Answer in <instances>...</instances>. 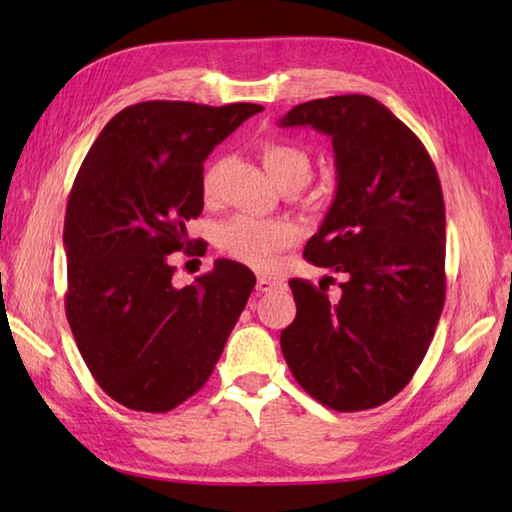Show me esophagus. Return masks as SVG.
<instances>
[{"instance_id":"34e87169","label":"esophagus","mask_w":512,"mask_h":512,"mask_svg":"<svg viewBox=\"0 0 512 512\" xmlns=\"http://www.w3.org/2000/svg\"><path fill=\"white\" fill-rule=\"evenodd\" d=\"M279 286H281V281H277V279H270V277H259L257 279V290L259 292H270V290H275Z\"/></svg>"}]
</instances>
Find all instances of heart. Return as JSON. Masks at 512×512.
Returning a JSON list of instances; mask_svg holds the SVG:
<instances>
[{
  "instance_id": "1",
  "label": "heart",
  "mask_w": 512,
  "mask_h": 512,
  "mask_svg": "<svg viewBox=\"0 0 512 512\" xmlns=\"http://www.w3.org/2000/svg\"><path fill=\"white\" fill-rule=\"evenodd\" d=\"M259 154H262L268 176L279 187H286V184L303 187L308 182L312 162L301 147L281 143V140H266L259 147ZM217 178H220V160H213L202 176V189L206 195L215 193ZM297 239L299 231L295 224L253 215H237L224 222L217 231V246L222 253L253 268H270L277 262L281 250L290 248Z\"/></svg>"
}]
</instances>
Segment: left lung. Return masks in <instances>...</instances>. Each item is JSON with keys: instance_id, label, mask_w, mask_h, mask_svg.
<instances>
[{"instance_id": "1", "label": "left lung", "mask_w": 512, "mask_h": 512, "mask_svg": "<svg viewBox=\"0 0 512 512\" xmlns=\"http://www.w3.org/2000/svg\"><path fill=\"white\" fill-rule=\"evenodd\" d=\"M281 127L332 138L336 193L303 255L345 279L328 295L290 279L297 317L281 352L297 383L336 411L374 409L416 374L444 306V200L411 129L365 94L301 103Z\"/></svg>"}]
</instances>
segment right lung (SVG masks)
<instances>
[{
    "mask_svg": "<svg viewBox=\"0 0 512 512\" xmlns=\"http://www.w3.org/2000/svg\"><path fill=\"white\" fill-rule=\"evenodd\" d=\"M262 110L129 105L76 173L63 224L65 314L94 380L127 409L162 413L193 396L255 288V275L231 259L176 288L169 255L198 253L187 222L204 206L202 162Z\"/></svg>",
    "mask_w": 512,
    "mask_h": 512,
    "instance_id": "obj_1",
    "label": "right lung"
}]
</instances>
